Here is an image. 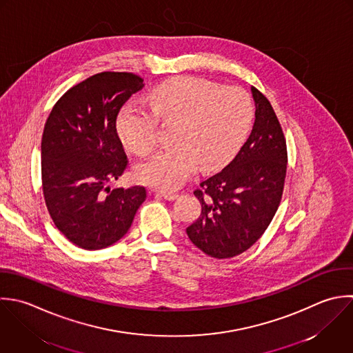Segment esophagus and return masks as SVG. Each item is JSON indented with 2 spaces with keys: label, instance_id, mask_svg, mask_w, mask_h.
Returning <instances> with one entry per match:
<instances>
[{
  "label": "esophagus",
  "instance_id": "34e87169",
  "mask_svg": "<svg viewBox=\"0 0 353 353\" xmlns=\"http://www.w3.org/2000/svg\"><path fill=\"white\" fill-rule=\"evenodd\" d=\"M154 192H157L158 195H161L162 198L168 199V201H174L179 195L176 192H172V191H163V190H155Z\"/></svg>",
  "mask_w": 353,
  "mask_h": 353
}]
</instances>
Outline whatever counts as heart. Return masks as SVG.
I'll return each instance as SVG.
<instances>
[{
  "instance_id": "b5f03b06",
  "label": "heart",
  "mask_w": 353,
  "mask_h": 353,
  "mask_svg": "<svg viewBox=\"0 0 353 353\" xmlns=\"http://www.w3.org/2000/svg\"><path fill=\"white\" fill-rule=\"evenodd\" d=\"M152 111L141 104L126 105L117 129L123 144L137 155L150 154L157 144V118L177 122L174 147L141 162L136 179L162 190L177 188L196 169L225 165L245 141L253 118V103L238 86L220 88L199 78H177L151 93Z\"/></svg>"
}]
</instances>
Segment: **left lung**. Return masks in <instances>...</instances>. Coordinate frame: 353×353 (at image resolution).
<instances>
[{
  "label": "left lung",
  "mask_w": 353,
  "mask_h": 353,
  "mask_svg": "<svg viewBox=\"0 0 353 353\" xmlns=\"http://www.w3.org/2000/svg\"><path fill=\"white\" fill-rule=\"evenodd\" d=\"M253 130L236 157L194 194L202 210L185 230L190 241L214 259L235 257L252 248L272 221L283 194L288 148L268 99L254 86Z\"/></svg>",
  "instance_id": "obj_1"
}]
</instances>
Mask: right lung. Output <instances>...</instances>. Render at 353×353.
<instances>
[{
	"mask_svg": "<svg viewBox=\"0 0 353 353\" xmlns=\"http://www.w3.org/2000/svg\"><path fill=\"white\" fill-rule=\"evenodd\" d=\"M144 86L132 72H100L68 89L42 133L41 174L48 212L75 246L99 250L118 242L145 201L144 187L110 190L128 159L117 115Z\"/></svg>",
	"mask_w": 353,
	"mask_h": 353,
	"instance_id": "right-lung-1",
	"label": "right lung"
}]
</instances>
